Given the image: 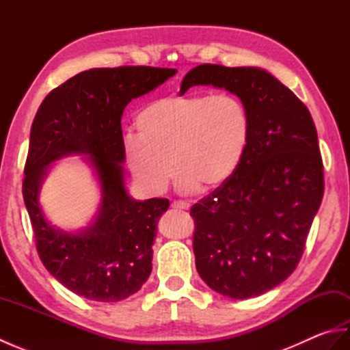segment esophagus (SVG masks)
Listing matches in <instances>:
<instances>
[{"label": "esophagus", "mask_w": 350, "mask_h": 350, "mask_svg": "<svg viewBox=\"0 0 350 350\" xmlns=\"http://www.w3.org/2000/svg\"><path fill=\"white\" fill-rule=\"evenodd\" d=\"M171 207H173V209L188 211L189 207H191V204H189V203H187V202H173V203H171Z\"/></svg>", "instance_id": "obj_1"}]
</instances>
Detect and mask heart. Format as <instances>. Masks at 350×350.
<instances>
[{
	"mask_svg": "<svg viewBox=\"0 0 350 350\" xmlns=\"http://www.w3.org/2000/svg\"><path fill=\"white\" fill-rule=\"evenodd\" d=\"M124 138L128 168L148 192L168 187L174 173L187 192H212L232 179L247 152L250 113L233 94H174L148 103ZM174 167H171L170 165Z\"/></svg>",
	"mask_w": 350,
	"mask_h": 350,
	"instance_id": "heart-1",
	"label": "heart"
}]
</instances>
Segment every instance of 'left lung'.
I'll return each instance as SVG.
<instances>
[{
	"label": "left lung",
	"instance_id": "1",
	"mask_svg": "<svg viewBox=\"0 0 350 350\" xmlns=\"http://www.w3.org/2000/svg\"><path fill=\"white\" fill-rule=\"evenodd\" d=\"M213 85L247 107L251 135L224 187L191 207L200 277L215 292L248 299L292 273L323 197V163L308 108L260 68L200 64L179 94Z\"/></svg>",
	"mask_w": 350,
	"mask_h": 350
}]
</instances>
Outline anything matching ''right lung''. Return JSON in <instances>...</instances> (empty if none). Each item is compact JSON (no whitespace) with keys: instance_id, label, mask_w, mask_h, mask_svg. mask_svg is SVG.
Here are the masks:
<instances>
[{"instance_id":"obj_1","label":"right lung","mask_w":350,"mask_h":350,"mask_svg":"<svg viewBox=\"0 0 350 350\" xmlns=\"http://www.w3.org/2000/svg\"><path fill=\"white\" fill-rule=\"evenodd\" d=\"M176 73V69L148 66L90 69L54 88L37 109L22 194L42 263L83 298L123 301L137 293L152 272V245L170 202H138L128 194L120 122L132 99L154 90ZM72 154L86 156L101 188L98 213L78 232L52 226L38 202L51 162Z\"/></svg>"}]
</instances>
